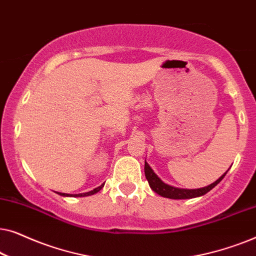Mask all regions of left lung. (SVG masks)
I'll return each mask as SVG.
<instances>
[{"mask_svg":"<svg viewBox=\"0 0 256 256\" xmlns=\"http://www.w3.org/2000/svg\"><path fill=\"white\" fill-rule=\"evenodd\" d=\"M227 171L222 174V176H220L214 183L210 184L208 186L188 190V188H174V186H171V185L166 184L155 172H154V170L150 168L149 164L144 162L146 178V180H148L152 190L155 191L157 194L162 196V197L170 198V199H190V198H196V197H200V196H204L205 194H208V191H211L216 184H219L220 182H222V178L225 177V174H227Z\"/></svg>","mask_w":256,"mask_h":256,"instance_id":"left-lung-1","label":"left lung"}]
</instances>
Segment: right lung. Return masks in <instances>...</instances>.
<instances>
[{
	"mask_svg": "<svg viewBox=\"0 0 256 256\" xmlns=\"http://www.w3.org/2000/svg\"><path fill=\"white\" fill-rule=\"evenodd\" d=\"M104 184H101L100 186H98V188H94V190H92V191H90V192H85V194H62V192H57L58 194H60V196H64V197H71V196H73V197H86V196H92V194H96V192H99L101 188H104Z\"/></svg>",
	"mask_w": 256,
	"mask_h": 256,
	"instance_id": "1",
	"label": "right lung"
}]
</instances>
